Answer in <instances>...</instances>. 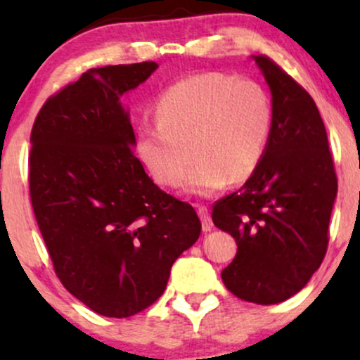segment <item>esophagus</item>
Segmentation results:
<instances>
[{"mask_svg":"<svg viewBox=\"0 0 360 360\" xmlns=\"http://www.w3.org/2000/svg\"><path fill=\"white\" fill-rule=\"evenodd\" d=\"M198 214L201 218V226H203V232H210L213 229V221L212 217H210V210L206 208L205 205L198 206Z\"/></svg>","mask_w":360,"mask_h":360,"instance_id":"34e87169","label":"esophagus"}]
</instances>
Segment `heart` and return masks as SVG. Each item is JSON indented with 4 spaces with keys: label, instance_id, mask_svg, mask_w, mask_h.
<instances>
[{
    "label": "heart",
    "instance_id": "heart-1",
    "mask_svg": "<svg viewBox=\"0 0 360 360\" xmlns=\"http://www.w3.org/2000/svg\"><path fill=\"white\" fill-rule=\"evenodd\" d=\"M155 120L137 135V154L155 183L177 188L193 155L188 191L208 196L254 174L271 137L272 108L255 81L206 72L169 86Z\"/></svg>",
    "mask_w": 360,
    "mask_h": 360
}]
</instances>
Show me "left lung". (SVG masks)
<instances>
[{
    "mask_svg": "<svg viewBox=\"0 0 360 360\" xmlns=\"http://www.w3.org/2000/svg\"><path fill=\"white\" fill-rule=\"evenodd\" d=\"M255 62L272 93L271 137L254 174L214 201L212 218L238 247L221 271L226 289L243 301L276 304L307 286L325 257L337 174L308 91L271 57Z\"/></svg>",
    "mask_w": 360,
    "mask_h": 360,
    "instance_id": "obj_1",
    "label": "left lung"
}]
</instances>
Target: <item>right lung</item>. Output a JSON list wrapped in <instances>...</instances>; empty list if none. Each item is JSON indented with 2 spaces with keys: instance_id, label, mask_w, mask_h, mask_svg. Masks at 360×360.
Returning a JSON list of instances; mask_svg holds the SVG:
<instances>
[{
  "instance_id": "add662e5",
  "label": "right lung",
  "mask_w": 360,
  "mask_h": 360,
  "mask_svg": "<svg viewBox=\"0 0 360 360\" xmlns=\"http://www.w3.org/2000/svg\"><path fill=\"white\" fill-rule=\"evenodd\" d=\"M155 69L152 60L89 69L52 94L32 127L30 200L53 271L110 318L154 304L201 233L193 206L155 186L134 154L120 96Z\"/></svg>"
}]
</instances>
